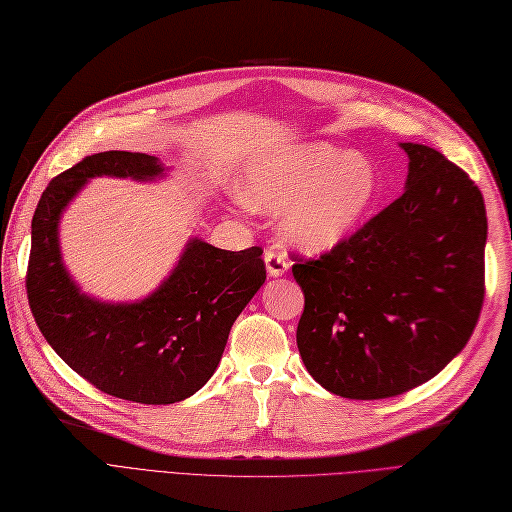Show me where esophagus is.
<instances>
[{
    "mask_svg": "<svg viewBox=\"0 0 512 512\" xmlns=\"http://www.w3.org/2000/svg\"><path fill=\"white\" fill-rule=\"evenodd\" d=\"M263 259H266V268H268L270 276H283L291 266V261L287 259V255L280 253L278 249H274V246H270L266 255H263Z\"/></svg>",
    "mask_w": 512,
    "mask_h": 512,
    "instance_id": "obj_1",
    "label": "esophagus"
}]
</instances>
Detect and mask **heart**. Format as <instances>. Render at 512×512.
Here are the masks:
<instances>
[{
    "label": "heart",
    "mask_w": 512,
    "mask_h": 512,
    "mask_svg": "<svg viewBox=\"0 0 512 512\" xmlns=\"http://www.w3.org/2000/svg\"><path fill=\"white\" fill-rule=\"evenodd\" d=\"M376 197V168L361 153L327 142L285 148L255 161L242 200L255 210H285V234L306 251L334 249Z\"/></svg>",
    "instance_id": "obj_1"
}]
</instances>
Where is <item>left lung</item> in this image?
I'll return each instance as SVG.
<instances>
[{
	"instance_id": "left-lung-1",
	"label": "left lung",
	"mask_w": 512,
	"mask_h": 512,
	"mask_svg": "<svg viewBox=\"0 0 512 512\" xmlns=\"http://www.w3.org/2000/svg\"><path fill=\"white\" fill-rule=\"evenodd\" d=\"M406 189L317 259L295 257L298 349L315 381L383 400L434 378L470 340L485 300L487 214L474 180L404 142Z\"/></svg>"
}]
</instances>
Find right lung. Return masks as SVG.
Returning <instances> with one entry per match:
<instances>
[{"instance_id":"obj_1","label":"right lung","mask_w":512,"mask_h":512,"mask_svg":"<svg viewBox=\"0 0 512 512\" xmlns=\"http://www.w3.org/2000/svg\"><path fill=\"white\" fill-rule=\"evenodd\" d=\"M157 157L106 151L61 172L31 221L27 300L46 342L95 389L138 404H174L206 385L229 329L266 280L259 246L223 251L191 240L163 285L136 304L80 293L59 253L63 208L93 176L151 180Z\"/></svg>"}]
</instances>
